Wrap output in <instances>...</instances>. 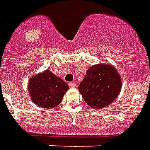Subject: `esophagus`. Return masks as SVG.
Masks as SVG:
<instances>
[{"instance_id": "obj_1", "label": "esophagus", "mask_w": 150, "mask_h": 150, "mask_svg": "<svg viewBox=\"0 0 150 150\" xmlns=\"http://www.w3.org/2000/svg\"><path fill=\"white\" fill-rule=\"evenodd\" d=\"M69 86H70V87H71V88L76 87V84L74 83V82H69Z\"/></svg>"}]
</instances>
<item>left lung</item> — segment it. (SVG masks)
Instances as JSON below:
<instances>
[{
	"label": "left lung",
	"instance_id": "8db88e82",
	"mask_svg": "<svg viewBox=\"0 0 150 150\" xmlns=\"http://www.w3.org/2000/svg\"><path fill=\"white\" fill-rule=\"evenodd\" d=\"M121 88V76L115 67L97 64L88 69L79 91L88 105L98 110L112 104L119 96Z\"/></svg>",
	"mask_w": 150,
	"mask_h": 150
}]
</instances>
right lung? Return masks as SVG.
<instances>
[{
	"instance_id": "obj_1",
	"label": "right lung",
	"mask_w": 150,
	"mask_h": 150,
	"mask_svg": "<svg viewBox=\"0 0 150 150\" xmlns=\"http://www.w3.org/2000/svg\"><path fill=\"white\" fill-rule=\"evenodd\" d=\"M69 89V85L48 69L33 75L28 86L31 101L43 109L58 106Z\"/></svg>"
}]
</instances>
